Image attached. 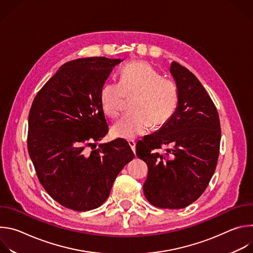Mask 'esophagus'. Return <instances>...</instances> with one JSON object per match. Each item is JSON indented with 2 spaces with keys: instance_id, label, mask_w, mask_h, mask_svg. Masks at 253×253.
Masks as SVG:
<instances>
[{
  "instance_id": "1",
  "label": "esophagus",
  "mask_w": 253,
  "mask_h": 253,
  "mask_svg": "<svg viewBox=\"0 0 253 253\" xmlns=\"http://www.w3.org/2000/svg\"><path fill=\"white\" fill-rule=\"evenodd\" d=\"M128 143H129V145H130L132 151L135 153L136 152V143H135V141L134 140H129Z\"/></svg>"
}]
</instances>
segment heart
<instances>
[{
  "label": "heart",
  "mask_w": 253,
  "mask_h": 253,
  "mask_svg": "<svg viewBox=\"0 0 253 253\" xmlns=\"http://www.w3.org/2000/svg\"><path fill=\"white\" fill-rule=\"evenodd\" d=\"M134 98L131 113L112 127L115 137L134 139L145 134L152 125L167 123L175 113L179 92L176 84L162 78L159 72L144 62H133L123 68L120 82H108L100 92L104 113L116 118L123 110L125 99Z\"/></svg>",
  "instance_id": "1"
}]
</instances>
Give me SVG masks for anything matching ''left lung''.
Wrapping results in <instances>:
<instances>
[{
  "instance_id": "left-lung-1",
  "label": "left lung",
  "mask_w": 253,
  "mask_h": 253,
  "mask_svg": "<svg viewBox=\"0 0 253 253\" xmlns=\"http://www.w3.org/2000/svg\"><path fill=\"white\" fill-rule=\"evenodd\" d=\"M170 73L179 92L175 113L158 131L136 145L148 175L144 195L160 208H184L206 189L217 164L220 122L217 110L199 80L176 62ZM167 147L162 154L158 149Z\"/></svg>"
}]
</instances>
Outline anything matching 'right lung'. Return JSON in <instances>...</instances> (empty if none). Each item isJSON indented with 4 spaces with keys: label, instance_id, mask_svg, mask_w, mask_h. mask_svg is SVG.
Returning <instances> with one entry per match:
<instances>
[{
    "label": "right lung",
    "instance_id": "obj_1",
    "mask_svg": "<svg viewBox=\"0 0 253 253\" xmlns=\"http://www.w3.org/2000/svg\"><path fill=\"white\" fill-rule=\"evenodd\" d=\"M122 61L91 57L67 62L33 101L29 155L44 189L69 209L101 206L117 175L135 157L121 138L85 150L108 133L100 92Z\"/></svg>",
    "mask_w": 253,
    "mask_h": 253
}]
</instances>
